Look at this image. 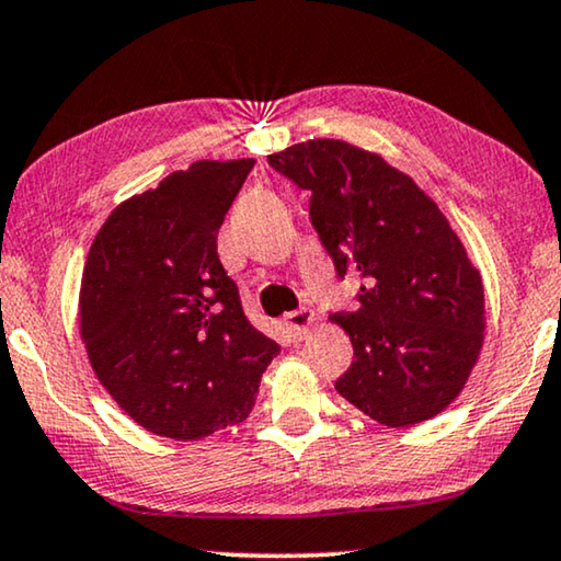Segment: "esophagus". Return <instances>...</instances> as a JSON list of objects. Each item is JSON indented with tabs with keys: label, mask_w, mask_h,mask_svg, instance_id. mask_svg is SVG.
I'll use <instances>...</instances> for the list:
<instances>
[{
	"label": "esophagus",
	"mask_w": 561,
	"mask_h": 561,
	"mask_svg": "<svg viewBox=\"0 0 561 561\" xmlns=\"http://www.w3.org/2000/svg\"><path fill=\"white\" fill-rule=\"evenodd\" d=\"M284 328H287V333L295 337V341H302V337L310 335V330L314 328V314L310 310H295L284 314Z\"/></svg>",
	"instance_id": "1"
}]
</instances>
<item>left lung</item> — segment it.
Returning a JSON list of instances; mask_svg holds the SVG:
<instances>
[{"label":"left lung","mask_w":561,"mask_h":561,"mask_svg":"<svg viewBox=\"0 0 561 561\" xmlns=\"http://www.w3.org/2000/svg\"><path fill=\"white\" fill-rule=\"evenodd\" d=\"M270 164L310 191L337 277L360 279L356 310L330 314L356 351L337 393L383 427L445 412L485 330L483 277L445 213L407 172L343 139L299 141Z\"/></svg>","instance_id":"left-lung-1"}]
</instances>
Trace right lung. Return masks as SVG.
Returning <instances> with one entry per match:
<instances>
[{
    "label": "right lung",
    "mask_w": 561,
    "mask_h": 561,
    "mask_svg": "<svg viewBox=\"0 0 561 561\" xmlns=\"http://www.w3.org/2000/svg\"><path fill=\"white\" fill-rule=\"evenodd\" d=\"M254 160H201L112 210L81 279V337L139 427L203 439L247 420L279 345L251 325L218 228Z\"/></svg>",
    "instance_id": "1"
}]
</instances>
